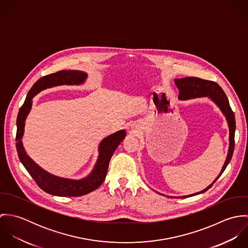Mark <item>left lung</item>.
<instances>
[{"instance_id": "obj_1", "label": "left lung", "mask_w": 248, "mask_h": 248, "mask_svg": "<svg viewBox=\"0 0 248 248\" xmlns=\"http://www.w3.org/2000/svg\"><path fill=\"white\" fill-rule=\"evenodd\" d=\"M175 84L179 91L178 99L179 100H189L197 97H209L213 102L219 108L223 115L225 116L228 127H229V148H228V154L225 159V162L221 168V171L219 175L216 177V179L213 181L209 186H207L204 190L198 192L196 194L188 195V196H181V197H169V198H188L193 197L202 193H204L207 191L213 184L217 181V179L221 176L223 171L225 170L226 166L231 160L234 147H235V130H236V122H235V115L233 110L231 109L228 98L226 97L224 92L222 89L213 81L209 80H203L198 77H185V78H179L175 79ZM168 197V196H167Z\"/></svg>"}]
</instances>
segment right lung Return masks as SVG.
<instances>
[{
	"instance_id": "right-lung-1",
	"label": "right lung",
	"mask_w": 248,
	"mask_h": 248,
	"mask_svg": "<svg viewBox=\"0 0 248 248\" xmlns=\"http://www.w3.org/2000/svg\"><path fill=\"white\" fill-rule=\"evenodd\" d=\"M88 74L81 71H60L40 78L29 92L25 103L20 108L17 117L16 148L19 158L38 186L45 192L58 197H81L96 190L106 177L108 163L118 145L125 139V130H120L105 138L99 144V155L89 176L81 179L58 177L48 173L33 161L23 146L22 139L25 132V122L29 115L32 98L41 91L62 85H81Z\"/></svg>"
}]
</instances>
